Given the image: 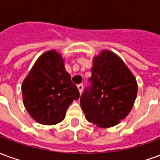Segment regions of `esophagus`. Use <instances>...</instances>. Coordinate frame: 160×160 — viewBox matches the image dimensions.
<instances>
[{
  "label": "esophagus",
  "mask_w": 160,
  "mask_h": 160,
  "mask_svg": "<svg viewBox=\"0 0 160 160\" xmlns=\"http://www.w3.org/2000/svg\"><path fill=\"white\" fill-rule=\"evenodd\" d=\"M78 90H79V92H80V93L81 94L82 91H83V85H82V84H80V85H78Z\"/></svg>",
  "instance_id": "obj_1"
}]
</instances>
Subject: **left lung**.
<instances>
[{
	"label": "left lung",
	"instance_id": "8db88e82",
	"mask_svg": "<svg viewBox=\"0 0 160 160\" xmlns=\"http://www.w3.org/2000/svg\"><path fill=\"white\" fill-rule=\"evenodd\" d=\"M92 83L80 97V106L89 122L111 128L127 117L137 95V81L120 57L108 49L92 60Z\"/></svg>",
	"mask_w": 160,
	"mask_h": 160
}]
</instances>
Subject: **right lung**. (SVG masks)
Masks as SVG:
<instances>
[{
	"instance_id": "obj_1",
	"label": "right lung",
	"mask_w": 160,
	"mask_h": 160,
	"mask_svg": "<svg viewBox=\"0 0 160 160\" xmlns=\"http://www.w3.org/2000/svg\"><path fill=\"white\" fill-rule=\"evenodd\" d=\"M21 90L27 112L43 125L61 122L68 106L80 98L78 88L65 69L62 56L55 49L38 58L23 80Z\"/></svg>"
}]
</instances>
